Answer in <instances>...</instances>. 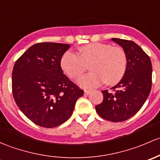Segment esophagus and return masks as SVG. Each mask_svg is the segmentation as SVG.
Here are the masks:
<instances>
[{
    "label": "esophagus",
    "instance_id": "34e87169",
    "mask_svg": "<svg viewBox=\"0 0 160 160\" xmlns=\"http://www.w3.org/2000/svg\"><path fill=\"white\" fill-rule=\"evenodd\" d=\"M90 92H91L90 90H85V91H84V93H85V95H88Z\"/></svg>",
    "mask_w": 160,
    "mask_h": 160
}]
</instances>
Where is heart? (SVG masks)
Instances as JSON below:
<instances>
[{"label":"heart","mask_w":160,"mask_h":160,"mask_svg":"<svg viewBox=\"0 0 160 160\" xmlns=\"http://www.w3.org/2000/svg\"><path fill=\"white\" fill-rule=\"evenodd\" d=\"M90 65L92 72L84 75L78 83L82 88H92L105 82L108 85L118 83L124 76L127 57L122 48L108 44L93 42L78 48L76 55L67 52L61 58V67L72 79L78 78Z\"/></svg>","instance_id":"heart-1"}]
</instances>
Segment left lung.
<instances>
[{"label": "left lung", "mask_w": 160, "mask_h": 160, "mask_svg": "<svg viewBox=\"0 0 160 160\" xmlns=\"http://www.w3.org/2000/svg\"><path fill=\"white\" fill-rule=\"evenodd\" d=\"M126 52L127 67L121 81L111 88L114 92L102 91L103 101L95 106L102 118L111 122H123L139 111L152 88L150 58L134 42L112 38Z\"/></svg>", "instance_id": "8db88e82"}]
</instances>
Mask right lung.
Returning <instances> with one entry per match:
<instances>
[{
  "instance_id": "1",
  "label": "right lung",
  "mask_w": 160,
  "mask_h": 160,
  "mask_svg": "<svg viewBox=\"0 0 160 160\" xmlns=\"http://www.w3.org/2000/svg\"><path fill=\"white\" fill-rule=\"evenodd\" d=\"M69 48L62 43L35 44L13 68L14 101L24 116L42 127L54 128L67 121L84 94L61 68V58Z\"/></svg>"
}]
</instances>
